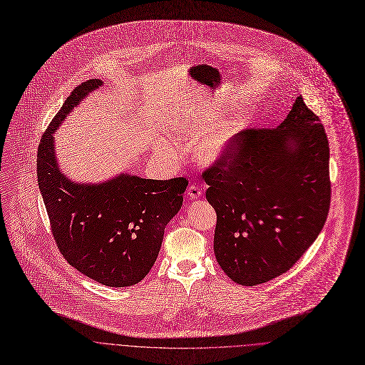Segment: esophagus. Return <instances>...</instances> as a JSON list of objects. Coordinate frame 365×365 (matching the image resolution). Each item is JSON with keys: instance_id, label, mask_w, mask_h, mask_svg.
<instances>
[{"instance_id": "obj_1", "label": "esophagus", "mask_w": 365, "mask_h": 365, "mask_svg": "<svg viewBox=\"0 0 365 365\" xmlns=\"http://www.w3.org/2000/svg\"><path fill=\"white\" fill-rule=\"evenodd\" d=\"M201 194H202V190H201L198 185H195V184H191V185L188 187V190H187V195H188L190 198H192V200L200 198Z\"/></svg>"}]
</instances>
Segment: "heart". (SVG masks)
I'll return each mask as SVG.
<instances>
[{
    "instance_id": "b5f03b06",
    "label": "heart",
    "mask_w": 365,
    "mask_h": 365,
    "mask_svg": "<svg viewBox=\"0 0 365 365\" xmlns=\"http://www.w3.org/2000/svg\"><path fill=\"white\" fill-rule=\"evenodd\" d=\"M226 139H227V135H222V133H218V135L210 138L200 148L198 158L201 161H211V160L217 158L225 148Z\"/></svg>"
}]
</instances>
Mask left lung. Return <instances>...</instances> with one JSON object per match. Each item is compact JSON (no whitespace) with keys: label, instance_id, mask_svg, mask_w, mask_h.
Here are the masks:
<instances>
[{"label":"left lung","instance_id":"obj_1","mask_svg":"<svg viewBox=\"0 0 365 365\" xmlns=\"http://www.w3.org/2000/svg\"><path fill=\"white\" fill-rule=\"evenodd\" d=\"M217 212L214 255L236 283L292 267L321 233L331 204L329 143L298 96L277 128L245 129L202 171Z\"/></svg>","mask_w":365,"mask_h":365}]
</instances>
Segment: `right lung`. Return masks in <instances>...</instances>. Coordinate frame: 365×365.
<instances>
[{
	"label": "right lung",
	"instance_id": "add662e5",
	"mask_svg": "<svg viewBox=\"0 0 365 365\" xmlns=\"http://www.w3.org/2000/svg\"><path fill=\"white\" fill-rule=\"evenodd\" d=\"M91 79L71 91L41 136L37 180L54 242L75 269L88 277L123 287L148 274L160 253L164 230L182 205L188 180H147L122 174L99 185L75 184L58 170L53 132L92 91Z\"/></svg>",
	"mask_w": 365,
	"mask_h": 365
}]
</instances>
